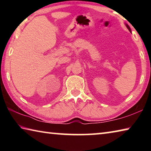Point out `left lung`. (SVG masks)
I'll list each match as a JSON object with an SVG mask.
<instances>
[{"instance_id":"left-lung-1","label":"left lung","mask_w":151,"mask_h":151,"mask_svg":"<svg viewBox=\"0 0 151 151\" xmlns=\"http://www.w3.org/2000/svg\"><path fill=\"white\" fill-rule=\"evenodd\" d=\"M126 27H127V29H129V31H130V32H131V28H130V27H129V25H128L127 24H126Z\"/></svg>"}]
</instances>
